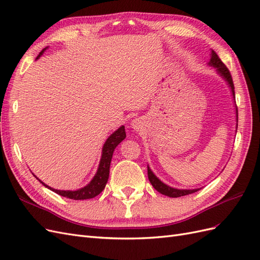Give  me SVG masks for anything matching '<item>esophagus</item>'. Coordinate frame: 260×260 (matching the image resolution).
I'll list each match as a JSON object with an SVG mask.
<instances>
[{"label":"esophagus","mask_w":260,"mask_h":260,"mask_svg":"<svg viewBox=\"0 0 260 260\" xmlns=\"http://www.w3.org/2000/svg\"><path fill=\"white\" fill-rule=\"evenodd\" d=\"M143 125H144V122L142 121V118H134L131 122V126L132 128H134L135 131H140L143 128Z\"/></svg>","instance_id":"1"}]
</instances>
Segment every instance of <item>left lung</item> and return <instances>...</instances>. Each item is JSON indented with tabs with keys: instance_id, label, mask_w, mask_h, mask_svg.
Returning a JSON list of instances; mask_svg holds the SVG:
<instances>
[{
	"instance_id": "obj_1",
	"label": "left lung",
	"mask_w": 260,
	"mask_h": 260,
	"mask_svg": "<svg viewBox=\"0 0 260 260\" xmlns=\"http://www.w3.org/2000/svg\"><path fill=\"white\" fill-rule=\"evenodd\" d=\"M210 55H211V57H210V61H209L208 65H210V66H212V68L216 69V71H217V73L219 74V75L226 81L230 89H231V91H232L233 99L235 100L234 84H233L231 74H230L226 66L223 63H222V61L219 58L218 54L213 50H211V54ZM235 113H236V129H237V108L236 107H235ZM147 168H148V179H149V181H150L152 186L154 187V189H157L160 192V194H162V195L176 198V197H181V196L192 194V192H195V191H197L199 189H202V188L179 189V188L171 187V186H169V185L163 183L162 181H160L158 177L154 175V173L151 171V169L149 168V166H147Z\"/></svg>"
}]
</instances>
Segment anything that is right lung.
Wrapping results in <instances>:
<instances>
[{
	"instance_id": "right-lung-1",
	"label": "right lung",
	"mask_w": 260,
	"mask_h": 260,
	"mask_svg": "<svg viewBox=\"0 0 260 260\" xmlns=\"http://www.w3.org/2000/svg\"><path fill=\"white\" fill-rule=\"evenodd\" d=\"M47 50L43 49L39 55L37 56V60L43 54V52ZM126 137V133H125V127L122 125L121 127H118L113 134H111L108 139L106 140L105 145L102 147V153H101V159H100V163L99 167L97 170V173L94 174L93 179L90 181V183H88L86 186L81 187L77 190H60V189H55L52 188L50 186H48L47 184H44L43 182H41L38 177H36L39 180L40 183H42V185L48 187L49 189L53 190L56 194L61 195L63 197L70 198V199H74V200H83V199H90L93 198L97 195H99L100 192L105 189L108 179H109V174H110V165H111V159H112V155L114 152V149L116 148V146L122 143V140H124Z\"/></svg>"
}]
</instances>
